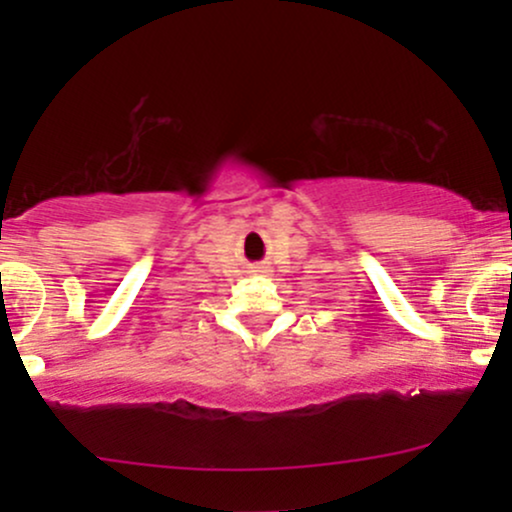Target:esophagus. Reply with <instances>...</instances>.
<instances>
[{
    "instance_id": "1",
    "label": "esophagus",
    "mask_w": 512,
    "mask_h": 512,
    "mask_svg": "<svg viewBox=\"0 0 512 512\" xmlns=\"http://www.w3.org/2000/svg\"><path fill=\"white\" fill-rule=\"evenodd\" d=\"M255 272H264V269H262V267H257V269H255Z\"/></svg>"
}]
</instances>
